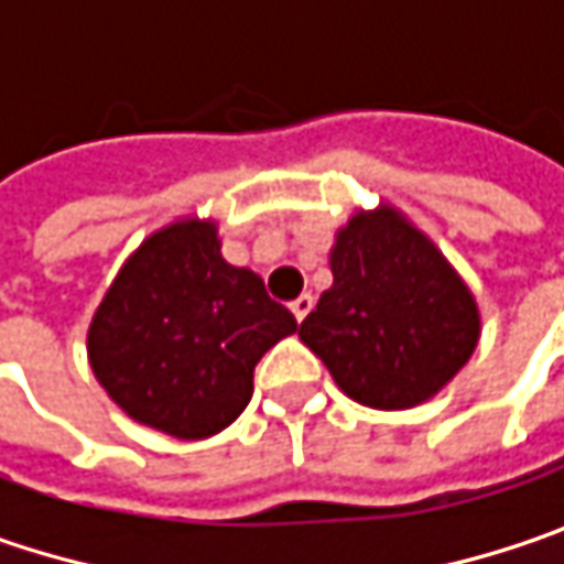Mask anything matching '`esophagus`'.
<instances>
[{"label": "esophagus", "mask_w": 564, "mask_h": 564, "mask_svg": "<svg viewBox=\"0 0 564 564\" xmlns=\"http://www.w3.org/2000/svg\"><path fill=\"white\" fill-rule=\"evenodd\" d=\"M312 306H315V300H312V293H303V296H296L293 303H290V312L296 315V322H303L308 312H312Z\"/></svg>", "instance_id": "34e87169"}]
</instances>
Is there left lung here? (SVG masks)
Returning a JSON list of instances; mask_svg holds the SVG:
<instances>
[{"instance_id": "obj_1", "label": "left lung", "mask_w": 564, "mask_h": 564, "mask_svg": "<svg viewBox=\"0 0 564 564\" xmlns=\"http://www.w3.org/2000/svg\"><path fill=\"white\" fill-rule=\"evenodd\" d=\"M328 264L334 283L300 340L356 404H423L467 366L482 330L477 296L404 210H354Z\"/></svg>"}]
</instances>
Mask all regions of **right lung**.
Masks as SVG:
<instances>
[{
	"label": "right lung",
	"mask_w": 564,
	"mask_h": 564,
	"mask_svg": "<svg viewBox=\"0 0 564 564\" xmlns=\"http://www.w3.org/2000/svg\"><path fill=\"white\" fill-rule=\"evenodd\" d=\"M296 330L249 268L220 256L210 217H180L138 246L87 328V362L141 426L208 438L252 401L261 356Z\"/></svg>",
	"instance_id": "right-lung-1"
}]
</instances>
